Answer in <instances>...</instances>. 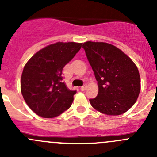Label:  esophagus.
<instances>
[{"label":"esophagus","mask_w":157,"mask_h":157,"mask_svg":"<svg viewBox=\"0 0 157 157\" xmlns=\"http://www.w3.org/2000/svg\"><path fill=\"white\" fill-rule=\"evenodd\" d=\"M86 86L84 85V86H82L81 88H80V90H81L82 91H84L86 90Z\"/></svg>","instance_id":"34e87169"}]
</instances>
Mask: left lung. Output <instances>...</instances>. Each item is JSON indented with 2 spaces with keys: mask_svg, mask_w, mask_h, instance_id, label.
<instances>
[{
  "mask_svg": "<svg viewBox=\"0 0 157 157\" xmlns=\"http://www.w3.org/2000/svg\"><path fill=\"white\" fill-rule=\"evenodd\" d=\"M82 48L98 85V94L90 99V105L103 114H123L139 95L141 79L137 66L123 51L109 43L86 41Z\"/></svg>",
  "mask_w": 157,
  "mask_h": 157,
  "instance_id": "left-lung-1",
  "label": "left lung"
}]
</instances>
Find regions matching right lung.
Segmentation results:
<instances>
[{
  "label": "right lung",
  "mask_w": 157,
  "mask_h": 157,
  "mask_svg": "<svg viewBox=\"0 0 157 157\" xmlns=\"http://www.w3.org/2000/svg\"><path fill=\"white\" fill-rule=\"evenodd\" d=\"M81 47L82 43H54L36 52L26 63L20 82L21 93L37 116L56 117L71 107L76 90L67 87L62 71Z\"/></svg>",
  "instance_id": "obj_1"
}]
</instances>
